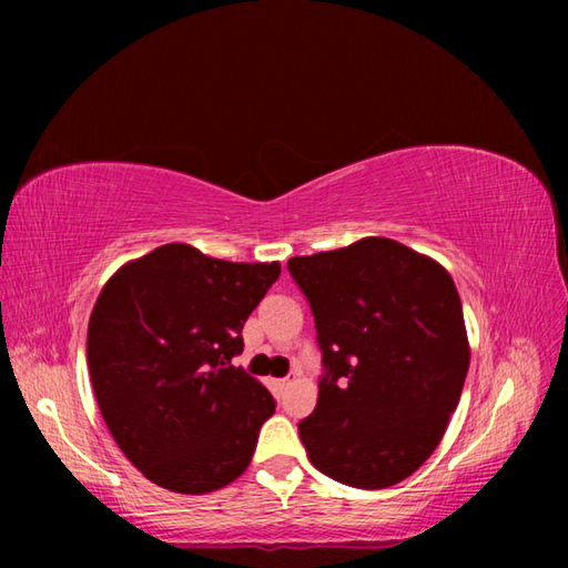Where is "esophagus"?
Instances as JSON below:
<instances>
[{
    "label": "esophagus",
    "instance_id": "obj_1",
    "mask_svg": "<svg viewBox=\"0 0 568 568\" xmlns=\"http://www.w3.org/2000/svg\"><path fill=\"white\" fill-rule=\"evenodd\" d=\"M287 385H291V378H281V381H275V388H277V390H285Z\"/></svg>",
    "mask_w": 568,
    "mask_h": 568
}]
</instances>
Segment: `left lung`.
I'll return each instance as SVG.
<instances>
[{
    "label": "left lung",
    "mask_w": 568,
    "mask_h": 568,
    "mask_svg": "<svg viewBox=\"0 0 568 568\" xmlns=\"http://www.w3.org/2000/svg\"><path fill=\"white\" fill-rule=\"evenodd\" d=\"M324 373L300 422L312 466L354 488L400 484L442 442L468 373L462 300L437 261L368 236L287 261Z\"/></svg>",
    "instance_id": "1"
}]
</instances>
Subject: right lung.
<instances>
[{"instance_id":"1","label":"right lung","mask_w":568,"mask_h":568,"mask_svg":"<svg viewBox=\"0 0 568 568\" xmlns=\"http://www.w3.org/2000/svg\"><path fill=\"white\" fill-rule=\"evenodd\" d=\"M277 275L281 263L165 244L102 287L88 327L94 397L119 449L155 486L202 496L251 464L275 400L232 358Z\"/></svg>"}]
</instances>
